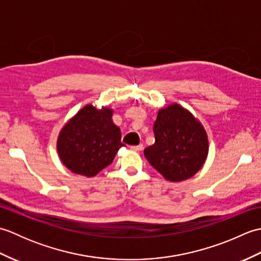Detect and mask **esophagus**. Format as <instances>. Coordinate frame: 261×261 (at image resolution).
I'll use <instances>...</instances> for the list:
<instances>
[{
    "instance_id": "34e87169",
    "label": "esophagus",
    "mask_w": 261,
    "mask_h": 261,
    "mask_svg": "<svg viewBox=\"0 0 261 261\" xmlns=\"http://www.w3.org/2000/svg\"><path fill=\"white\" fill-rule=\"evenodd\" d=\"M143 149V146L142 145H139V146H132L131 147V150L134 151H141Z\"/></svg>"
}]
</instances>
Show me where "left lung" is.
Returning <instances> with one entry per match:
<instances>
[{
  "mask_svg": "<svg viewBox=\"0 0 261 261\" xmlns=\"http://www.w3.org/2000/svg\"><path fill=\"white\" fill-rule=\"evenodd\" d=\"M153 132L156 140L143 153L165 179L186 180L203 167L208 153L207 134L187 109L177 103L160 109Z\"/></svg>",
  "mask_w": 261,
  "mask_h": 261,
  "instance_id": "1",
  "label": "left lung"
}]
</instances>
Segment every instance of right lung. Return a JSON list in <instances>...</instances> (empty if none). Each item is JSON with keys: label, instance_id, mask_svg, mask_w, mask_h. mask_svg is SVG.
<instances>
[{"label": "right lung", "instance_id": "add662e5", "mask_svg": "<svg viewBox=\"0 0 261 261\" xmlns=\"http://www.w3.org/2000/svg\"><path fill=\"white\" fill-rule=\"evenodd\" d=\"M113 110L86 104L60 130L57 152L71 173L93 177L112 164L121 147V132L112 121Z\"/></svg>", "mask_w": 261, "mask_h": 261}]
</instances>
